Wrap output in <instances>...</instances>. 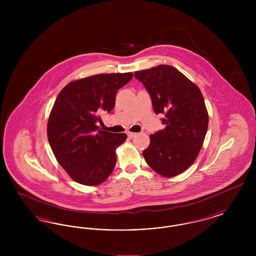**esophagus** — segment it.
I'll list each match as a JSON object with an SVG mask.
<instances>
[{
	"mask_svg": "<svg viewBox=\"0 0 256 256\" xmlns=\"http://www.w3.org/2000/svg\"><path fill=\"white\" fill-rule=\"evenodd\" d=\"M137 135V134H134V132H128V136L130 137V138H134V137H135Z\"/></svg>",
	"mask_w": 256,
	"mask_h": 256,
	"instance_id": "obj_1",
	"label": "esophagus"
}]
</instances>
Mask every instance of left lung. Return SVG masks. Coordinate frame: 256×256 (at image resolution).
<instances>
[{
	"mask_svg": "<svg viewBox=\"0 0 256 256\" xmlns=\"http://www.w3.org/2000/svg\"><path fill=\"white\" fill-rule=\"evenodd\" d=\"M134 76L146 87L154 112L165 114V128L150 135L143 156L160 176H176L194 163L204 144L208 128L204 96L198 86L170 65L137 71Z\"/></svg>",
	"mask_w": 256,
	"mask_h": 256,
	"instance_id": "1",
	"label": "left lung"
}]
</instances>
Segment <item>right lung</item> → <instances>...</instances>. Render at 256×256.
<instances>
[{"mask_svg": "<svg viewBox=\"0 0 256 256\" xmlns=\"http://www.w3.org/2000/svg\"><path fill=\"white\" fill-rule=\"evenodd\" d=\"M132 73L98 74L71 82L60 91L50 113L47 135L61 167L76 182L96 186L116 164V148L126 134L98 130L100 114L114 108L118 90Z\"/></svg>", "mask_w": 256, "mask_h": 256, "instance_id": "right-lung-1", "label": "right lung"}]
</instances>
